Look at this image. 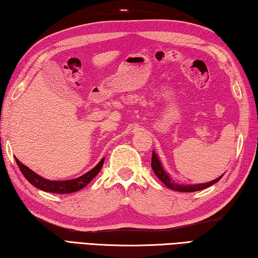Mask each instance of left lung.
Instances as JSON below:
<instances>
[{
	"instance_id": "8db88e82",
	"label": "left lung",
	"mask_w": 258,
	"mask_h": 258,
	"mask_svg": "<svg viewBox=\"0 0 258 258\" xmlns=\"http://www.w3.org/2000/svg\"><path fill=\"white\" fill-rule=\"evenodd\" d=\"M151 168L154 172L156 173V176L159 178V179L165 183V185L172 189V190H177V191H182V192H190V191H198V190H202V189L207 188L209 186L214 185L215 182H217L220 180V178L223 177V175L218 177L217 179H215L210 182H206V183H198V185H178V183H175L173 181H171L170 177L167 175L166 171L162 169V167L160 165V161L159 158L157 157V155L155 154L154 151H152V157H151Z\"/></svg>"
}]
</instances>
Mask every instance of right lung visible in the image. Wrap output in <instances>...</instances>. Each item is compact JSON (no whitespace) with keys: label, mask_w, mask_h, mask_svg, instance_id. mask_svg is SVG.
<instances>
[{"label":"right lung","mask_w":258,"mask_h":258,"mask_svg":"<svg viewBox=\"0 0 258 258\" xmlns=\"http://www.w3.org/2000/svg\"><path fill=\"white\" fill-rule=\"evenodd\" d=\"M15 161L20 168L21 172L23 173V176L28 179L30 183L36 188L41 189L43 191H48V192H54V194H70V192H75L80 190L83 187H86L89 182H90L94 177H96L99 171L101 170L102 165L104 158L100 160L99 164L91 169L90 171H88L85 175L77 178V179H71V180H63V181H52L44 179L43 177L39 176L38 173H35L30 169L29 167H26L23 165L19 159L15 158Z\"/></svg>","instance_id":"obj_1"}]
</instances>
